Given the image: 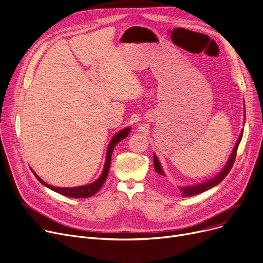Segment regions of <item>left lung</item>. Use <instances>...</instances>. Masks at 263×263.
Here are the masks:
<instances>
[{"instance_id": "obj_1", "label": "left lung", "mask_w": 263, "mask_h": 263, "mask_svg": "<svg viewBox=\"0 0 263 263\" xmlns=\"http://www.w3.org/2000/svg\"><path fill=\"white\" fill-rule=\"evenodd\" d=\"M245 110V108H244ZM245 115V114H244ZM245 123V122H244ZM242 137H243V130L241 132V135L239 137V139H237L233 149H232V153L227 161L226 166L223 167V169L217 174V176H215L214 178H212L205 182H202L200 184H196V185H193V186H180V192L182 194L183 197H191V196H195V195H198V194H201L203 192H206L208 190L212 189V187H214L216 185H218L224 178H226L227 174L229 173V171L231 170L232 166H233V162H234V159H235V156H236V151H237V147H239V144L242 140ZM153 161H154V168H155V171L160 174V176H165L164 171H162V168L160 166V162L157 158V156L155 154H153Z\"/></svg>"}]
</instances>
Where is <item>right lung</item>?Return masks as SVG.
I'll list each match as a JSON object with an SVG mask.
<instances>
[{
	"label": "right lung",
	"instance_id": "add662e5",
	"mask_svg": "<svg viewBox=\"0 0 263 263\" xmlns=\"http://www.w3.org/2000/svg\"><path fill=\"white\" fill-rule=\"evenodd\" d=\"M130 132V127H125L124 129L120 130L119 133H117L114 137H112V139L108 145L107 148V156H106V161H105V166L103 169V172L99 178L91 183V184H87V185H83V186H77V187H54L52 185H49L46 182H44L37 174L33 171V173L35 174L36 179L39 180L44 186L48 187L51 191H54L61 195L66 196V197H70V198H87V197H91L93 195H95L99 190L102 189V186L104 185L107 177H108V173H109V169H110V164H111V155L112 152H114V148L115 146L122 141L123 139L126 138Z\"/></svg>",
	"mask_w": 263,
	"mask_h": 263
}]
</instances>
